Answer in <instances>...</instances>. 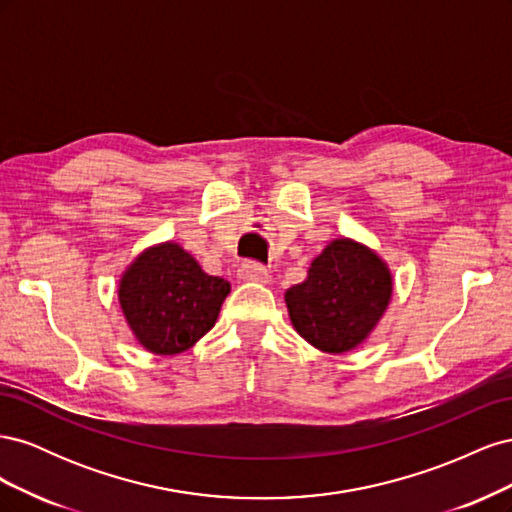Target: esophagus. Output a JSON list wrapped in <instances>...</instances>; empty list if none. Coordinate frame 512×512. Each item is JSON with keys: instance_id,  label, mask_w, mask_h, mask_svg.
<instances>
[{"instance_id": "esophagus-1", "label": "esophagus", "mask_w": 512, "mask_h": 512, "mask_svg": "<svg viewBox=\"0 0 512 512\" xmlns=\"http://www.w3.org/2000/svg\"><path fill=\"white\" fill-rule=\"evenodd\" d=\"M239 277L243 282H258V284H267L271 280L269 271L258 265V262H243L239 269Z\"/></svg>"}]
</instances>
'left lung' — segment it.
<instances>
[{"mask_svg": "<svg viewBox=\"0 0 512 512\" xmlns=\"http://www.w3.org/2000/svg\"><path fill=\"white\" fill-rule=\"evenodd\" d=\"M393 297V275L371 247L339 237L312 260L284 301L294 331L320 352L359 348L378 327Z\"/></svg>", "mask_w": 512, "mask_h": 512, "instance_id": "obj_1", "label": "left lung"}]
</instances>
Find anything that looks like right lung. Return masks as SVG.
<instances>
[{
	"mask_svg": "<svg viewBox=\"0 0 512 512\" xmlns=\"http://www.w3.org/2000/svg\"><path fill=\"white\" fill-rule=\"evenodd\" d=\"M230 284L207 275L179 243L147 247L119 280V305L136 342L173 356L213 329Z\"/></svg>",
	"mask_w": 512,
	"mask_h": 512,
	"instance_id": "1",
	"label": "right lung"
}]
</instances>
